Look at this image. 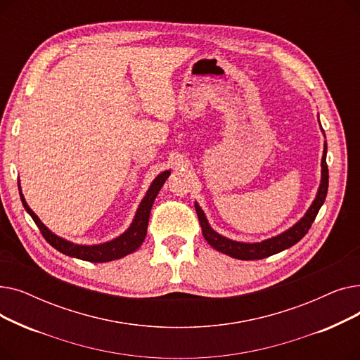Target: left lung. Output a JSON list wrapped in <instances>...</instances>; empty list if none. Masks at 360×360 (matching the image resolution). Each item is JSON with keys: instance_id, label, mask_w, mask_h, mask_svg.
<instances>
[{"instance_id": "8db88e82", "label": "left lung", "mask_w": 360, "mask_h": 360, "mask_svg": "<svg viewBox=\"0 0 360 360\" xmlns=\"http://www.w3.org/2000/svg\"><path fill=\"white\" fill-rule=\"evenodd\" d=\"M318 122H319V118H318ZM319 127H321V122H319ZM321 131H323V134H324L323 127H321ZM324 137H326V134H324ZM327 191H328V166H327V141H326L323 159H321V182L318 186L316 195H315L312 204L309 205V209L304 214V217H300L292 226V228H289L285 232H281L276 236H271L269 239H264L261 242L233 240V239H229V238L220 235L219 232H216L210 226L209 220H207L205 213L202 212L200 204L197 201L194 204H195V212L198 214V220L201 224L202 236L205 238V240L209 242L216 251H219L221 254H226V255H229L236 259L250 261V259H262V258H267L270 255L278 254L281 251L293 247L295 243H297L302 238H304L312 226V223L321 209V205L324 204Z\"/></svg>"}]
</instances>
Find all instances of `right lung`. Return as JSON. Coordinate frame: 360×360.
<instances>
[{"label":"right lung","mask_w":360,"mask_h":360,"mask_svg":"<svg viewBox=\"0 0 360 360\" xmlns=\"http://www.w3.org/2000/svg\"><path fill=\"white\" fill-rule=\"evenodd\" d=\"M170 170H163L162 174H159L153 182L150 184L148 190L146 195L143 197L141 202L139 204V209L136 212L134 219H132L131 224L128 226V229L122 232L120 236L113 238L108 242L96 243V245H82V243H74L71 240H67L58 235H55L49 228L41 221V219L34 214V212L27 205L25 195L22 193V186L20 181H18V191H20V198L23 202V207L26 212L30 214V217L34 220L37 224V228L42 232L44 238L46 242L52 247L68 257L72 258H79L83 261H90V262H108L113 259H120L128 254L136 252L141 243L146 239L147 235V224H148V217L151 207H153V202L160 191V188L163 186L165 181L169 178Z\"/></svg>","instance_id":"right-lung-1"}]
</instances>
